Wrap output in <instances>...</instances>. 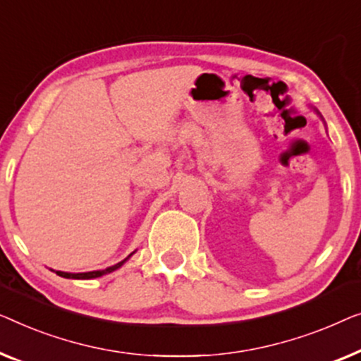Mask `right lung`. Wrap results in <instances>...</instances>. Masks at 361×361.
Returning <instances> with one entry per match:
<instances>
[{
  "label": "right lung",
  "instance_id": "1",
  "mask_svg": "<svg viewBox=\"0 0 361 361\" xmlns=\"http://www.w3.org/2000/svg\"><path fill=\"white\" fill-rule=\"evenodd\" d=\"M130 255H132V253H130ZM130 255H129V257H130ZM129 257H128V258H129ZM128 258H126V260H128ZM126 260L116 263V265L106 268V270H98V271H88V273H65V271H55V273H57V275L62 276V278H73V280H91V278H98V276L108 275V273L118 270L119 267H123V263H124Z\"/></svg>",
  "mask_w": 361,
  "mask_h": 361
}]
</instances>
